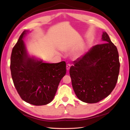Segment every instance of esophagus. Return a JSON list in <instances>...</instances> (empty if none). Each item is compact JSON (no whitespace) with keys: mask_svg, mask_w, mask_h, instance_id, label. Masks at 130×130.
Instances as JSON below:
<instances>
[{"mask_svg":"<svg viewBox=\"0 0 130 130\" xmlns=\"http://www.w3.org/2000/svg\"><path fill=\"white\" fill-rule=\"evenodd\" d=\"M70 66H71V65H70V64H69V63H68L67 64V70H68L70 69Z\"/></svg>","mask_w":130,"mask_h":130,"instance_id":"obj_1","label":"esophagus"}]
</instances>
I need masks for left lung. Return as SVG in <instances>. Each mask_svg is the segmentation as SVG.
Segmentation results:
<instances>
[{"label": "left lung", "mask_w": 130, "mask_h": 130, "mask_svg": "<svg viewBox=\"0 0 130 130\" xmlns=\"http://www.w3.org/2000/svg\"><path fill=\"white\" fill-rule=\"evenodd\" d=\"M102 37L104 43L93 46L84 56L74 61L69 70L75 93L86 103H96L108 96L118 78V49L106 32Z\"/></svg>", "instance_id": "1"}]
</instances>
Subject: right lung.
Returning <instances> with one entry per match:
<instances>
[{
	"label": "right lung",
	"mask_w": 130,
	"mask_h": 130,
	"mask_svg": "<svg viewBox=\"0 0 130 130\" xmlns=\"http://www.w3.org/2000/svg\"><path fill=\"white\" fill-rule=\"evenodd\" d=\"M13 46L10 69L13 84L22 99L36 106L50 103L55 95L60 82L66 74V63H46L28 57L23 36Z\"/></svg>",
	"instance_id": "right-lung-1"
}]
</instances>
